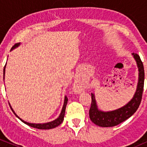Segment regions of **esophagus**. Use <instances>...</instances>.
<instances>
[{
  "label": "esophagus",
  "instance_id": "1",
  "mask_svg": "<svg viewBox=\"0 0 147 147\" xmlns=\"http://www.w3.org/2000/svg\"><path fill=\"white\" fill-rule=\"evenodd\" d=\"M75 90L77 92H78V93L80 92V89L78 88V86H77L76 84L75 85Z\"/></svg>",
  "mask_w": 147,
  "mask_h": 147
}]
</instances>
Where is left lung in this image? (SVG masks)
Here are the masks:
<instances>
[{"label":"left lung","mask_w":147,"mask_h":147,"mask_svg":"<svg viewBox=\"0 0 147 147\" xmlns=\"http://www.w3.org/2000/svg\"><path fill=\"white\" fill-rule=\"evenodd\" d=\"M135 60L139 71V78L137 85V90L131 100L125 105L115 110L105 112L100 109L97 107L94 93H92V103L89 115L93 123L102 127H110L118 125L134 115L137 110L142 101V93L144 82V65L140 57L137 53H131Z\"/></svg>","instance_id":"obj_1"}]
</instances>
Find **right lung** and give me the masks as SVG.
<instances>
[{"label": "right lung", "instance_id": "obj_1", "mask_svg": "<svg viewBox=\"0 0 147 147\" xmlns=\"http://www.w3.org/2000/svg\"><path fill=\"white\" fill-rule=\"evenodd\" d=\"M20 45V42H19V43L16 44V45H15L14 46H13V47H12L11 50H14L15 48H16V47H18ZM5 67H6V64H5V67H4V69H3V79H5ZM67 101H68L67 97L66 96H65V100H64V104H63V108H62L61 112H60V115H59V117L57 118V119H55V120H53V121H49V122H46V123H38V124H36V123H30V122H27V121H24V120L22 119L21 118H20L17 115H16V112H14V110H13V108L11 107V106H10V104H9V105H10V108H11L12 111H13V113H14L15 115H16V116L19 119L21 120V121H23V123H25V124H27V125L30 126V127H34V128L39 129H50L55 128L56 127H57V126L60 125V124H61V123L63 121V120H64L65 113V109H66V106H67Z\"/></svg>", "mask_w": 147, "mask_h": 147}]
</instances>
